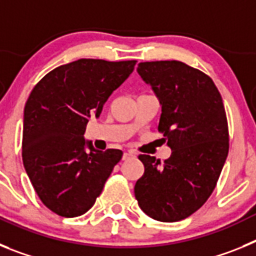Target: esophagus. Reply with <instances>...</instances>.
I'll list each match as a JSON object with an SVG mask.
<instances>
[{"label": "esophagus", "instance_id": "1", "mask_svg": "<svg viewBox=\"0 0 256 256\" xmlns=\"http://www.w3.org/2000/svg\"><path fill=\"white\" fill-rule=\"evenodd\" d=\"M130 158H134V154H133V152H124L123 160H128V159H130Z\"/></svg>", "mask_w": 256, "mask_h": 256}]
</instances>
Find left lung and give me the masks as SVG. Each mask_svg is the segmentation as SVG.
I'll list each match as a JSON object with an SVG mask.
<instances>
[{"instance_id": "1", "label": "left lung", "mask_w": 256, "mask_h": 256, "mask_svg": "<svg viewBox=\"0 0 256 256\" xmlns=\"http://www.w3.org/2000/svg\"><path fill=\"white\" fill-rule=\"evenodd\" d=\"M137 72L162 105L158 130L172 155H140L144 173L134 186L138 205L160 222L187 218L206 202L230 148L223 100L209 76L182 61L140 62Z\"/></svg>"}]
</instances>
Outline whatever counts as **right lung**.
I'll return each instance as SVG.
<instances>
[{
	"label": "right lung",
	"mask_w": 256,
	"mask_h": 256,
	"mask_svg": "<svg viewBox=\"0 0 256 256\" xmlns=\"http://www.w3.org/2000/svg\"><path fill=\"white\" fill-rule=\"evenodd\" d=\"M136 62L79 58L51 70L29 94L22 162L38 198L58 216L74 218L91 209L120 162L123 151L96 150L83 134Z\"/></svg>",
	"instance_id": "obj_1"
}]
</instances>
